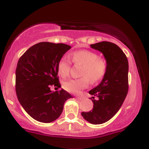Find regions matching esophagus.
I'll return each instance as SVG.
<instances>
[{"label":"esophagus","instance_id":"1","mask_svg":"<svg viewBox=\"0 0 149 149\" xmlns=\"http://www.w3.org/2000/svg\"><path fill=\"white\" fill-rule=\"evenodd\" d=\"M76 98L78 100H82L83 97H76Z\"/></svg>","mask_w":149,"mask_h":149}]
</instances>
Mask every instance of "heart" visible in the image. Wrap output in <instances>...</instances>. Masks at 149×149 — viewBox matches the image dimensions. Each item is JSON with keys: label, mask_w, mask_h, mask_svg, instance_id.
Masks as SVG:
<instances>
[{"label": "heart", "mask_w": 149, "mask_h": 149, "mask_svg": "<svg viewBox=\"0 0 149 149\" xmlns=\"http://www.w3.org/2000/svg\"><path fill=\"white\" fill-rule=\"evenodd\" d=\"M73 63L82 66L81 76L79 79H71L63 83V88L67 91L78 94L87 88L89 81L92 83L99 82L105 76L107 70V62L105 58L98 57L97 54L89 50H79L72 54ZM70 61L68 57H62L58 64V72L62 77L69 75Z\"/></svg>", "instance_id": "heart-1"}]
</instances>
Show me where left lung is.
<instances>
[{"label":"left lung","mask_w":149,"mask_h":149,"mask_svg":"<svg viewBox=\"0 0 149 149\" xmlns=\"http://www.w3.org/2000/svg\"><path fill=\"white\" fill-rule=\"evenodd\" d=\"M91 47L100 52L107 62V70L101 82L89 91L93 97L92 110L82 116L93 125L110 120L119 110L128 91V61L122 50L110 42H97Z\"/></svg>","instance_id":"1"}]
</instances>
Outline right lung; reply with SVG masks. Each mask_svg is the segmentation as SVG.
I'll return each mask as SVG.
<instances>
[{"mask_svg": "<svg viewBox=\"0 0 149 149\" xmlns=\"http://www.w3.org/2000/svg\"><path fill=\"white\" fill-rule=\"evenodd\" d=\"M71 48L64 43L42 42L33 45L22 55L15 70V92L22 107L36 121L50 123L61 115L64 103L72 97L61 87L58 64Z\"/></svg>", "mask_w": 149, "mask_h": 149, "instance_id": "obj_1", "label": "right lung"}]
</instances>
